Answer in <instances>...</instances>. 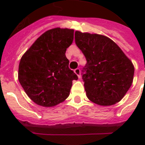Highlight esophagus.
<instances>
[{"instance_id": "obj_1", "label": "esophagus", "mask_w": 145, "mask_h": 145, "mask_svg": "<svg viewBox=\"0 0 145 145\" xmlns=\"http://www.w3.org/2000/svg\"><path fill=\"white\" fill-rule=\"evenodd\" d=\"M74 71L75 74L77 75V77L80 78V68H76Z\"/></svg>"}]
</instances>
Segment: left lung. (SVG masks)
<instances>
[{
  "mask_svg": "<svg viewBox=\"0 0 145 145\" xmlns=\"http://www.w3.org/2000/svg\"><path fill=\"white\" fill-rule=\"evenodd\" d=\"M75 43L86 59L82 78L87 98L102 106L119 102L133 84L135 68L130 59L104 35L77 31Z\"/></svg>",
  "mask_w": 145,
  "mask_h": 145,
  "instance_id": "obj_1",
  "label": "left lung"
}]
</instances>
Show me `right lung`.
<instances>
[{
    "label": "right lung",
    "mask_w": 145,
    "mask_h": 145,
    "mask_svg": "<svg viewBox=\"0 0 145 145\" xmlns=\"http://www.w3.org/2000/svg\"><path fill=\"white\" fill-rule=\"evenodd\" d=\"M74 30L56 28L37 38L21 58L18 78L35 103L53 107L70 94L77 74L68 68L65 52L72 44Z\"/></svg>",
    "instance_id": "add662e5"
}]
</instances>
